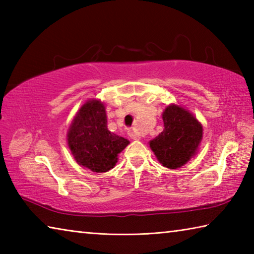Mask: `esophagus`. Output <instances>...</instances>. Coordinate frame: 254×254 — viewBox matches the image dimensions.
Wrapping results in <instances>:
<instances>
[{
	"mask_svg": "<svg viewBox=\"0 0 254 254\" xmlns=\"http://www.w3.org/2000/svg\"><path fill=\"white\" fill-rule=\"evenodd\" d=\"M128 136L131 137L132 140H140V135L137 134L136 132H134L133 130H131V131H128Z\"/></svg>",
	"mask_w": 254,
	"mask_h": 254,
	"instance_id": "34e87169",
	"label": "esophagus"
}]
</instances>
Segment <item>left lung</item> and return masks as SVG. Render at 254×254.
<instances>
[{"label":"left lung","instance_id":"1","mask_svg":"<svg viewBox=\"0 0 254 254\" xmlns=\"http://www.w3.org/2000/svg\"><path fill=\"white\" fill-rule=\"evenodd\" d=\"M163 131L149 142L158 161L177 169L196 154L203 137V127L190 112L170 104L163 111Z\"/></svg>","mask_w":254,"mask_h":254}]
</instances>
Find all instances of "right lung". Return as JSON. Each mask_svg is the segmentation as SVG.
<instances>
[{
  "instance_id": "right-lung-1",
  "label": "right lung",
  "mask_w": 254,
  "mask_h": 254,
  "mask_svg": "<svg viewBox=\"0 0 254 254\" xmlns=\"http://www.w3.org/2000/svg\"><path fill=\"white\" fill-rule=\"evenodd\" d=\"M67 142L79 166L95 173H106L114 168L119 153L130 141L109 131L104 103L89 100L72 120Z\"/></svg>"
}]
</instances>
